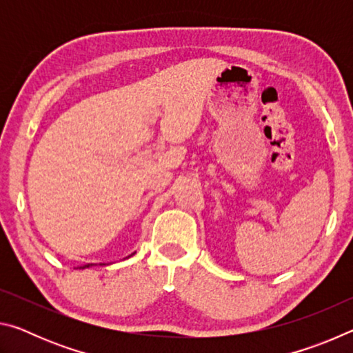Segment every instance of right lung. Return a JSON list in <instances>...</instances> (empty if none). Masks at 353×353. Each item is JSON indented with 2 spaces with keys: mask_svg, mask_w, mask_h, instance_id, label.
<instances>
[{
  "mask_svg": "<svg viewBox=\"0 0 353 353\" xmlns=\"http://www.w3.org/2000/svg\"><path fill=\"white\" fill-rule=\"evenodd\" d=\"M101 265H104V263H101ZM90 266H93V265H83L81 268H82V270H85V268H90Z\"/></svg>",
  "mask_w": 353,
  "mask_h": 353,
  "instance_id": "right-lung-1",
  "label": "right lung"
}]
</instances>
